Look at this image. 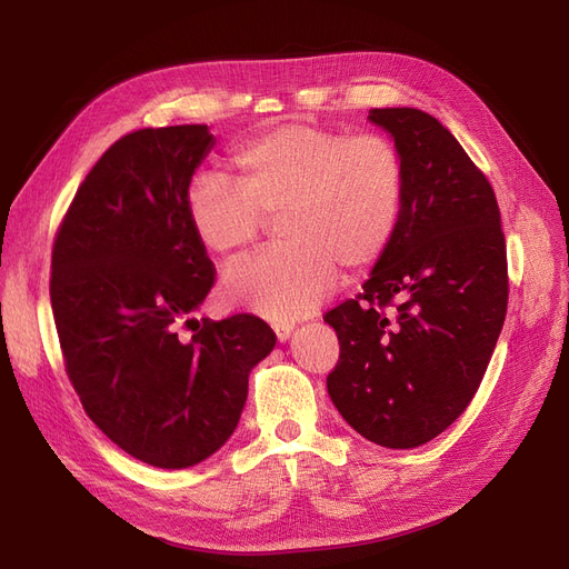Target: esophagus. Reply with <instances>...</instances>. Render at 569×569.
I'll use <instances>...</instances> for the list:
<instances>
[{"mask_svg":"<svg viewBox=\"0 0 569 569\" xmlns=\"http://www.w3.org/2000/svg\"><path fill=\"white\" fill-rule=\"evenodd\" d=\"M291 332H295V327L291 325H274V335H278L280 341H287L291 337Z\"/></svg>","mask_w":569,"mask_h":569,"instance_id":"34e87169","label":"esophagus"}]
</instances>
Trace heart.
<instances>
[{"instance_id":"heart-1","label":"heart","mask_w":569,"mask_h":569,"mask_svg":"<svg viewBox=\"0 0 569 569\" xmlns=\"http://www.w3.org/2000/svg\"><path fill=\"white\" fill-rule=\"evenodd\" d=\"M237 187L197 178L187 220L203 251L228 263L280 218L284 249L222 274L220 297L258 318L289 325L332 295L339 268L363 274L382 261L401 228L406 163L382 134L284 123L234 153Z\"/></svg>"}]
</instances>
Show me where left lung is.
<instances>
[{"label":"left lung","instance_id":"8db88e82","mask_svg":"<svg viewBox=\"0 0 569 569\" xmlns=\"http://www.w3.org/2000/svg\"><path fill=\"white\" fill-rule=\"evenodd\" d=\"M368 120L401 151L406 209L363 291L325 316L341 351L327 393L360 437L416 449L458 420L487 372L508 308L506 239L489 180L435 116Z\"/></svg>","mask_w":569,"mask_h":569}]
</instances>
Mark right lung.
<instances>
[{
    "mask_svg": "<svg viewBox=\"0 0 569 569\" xmlns=\"http://www.w3.org/2000/svg\"><path fill=\"white\" fill-rule=\"evenodd\" d=\"M209 126L137 130L84 178L51 251L68 380L90 420L153 468L213 456L242 416L249 375L274 332L256 316L192 318L213 263L187 220V189L209 157ZM182 323L192 338H180Z\"/></svg>",
    "mask_w": 569,
    "mask_h": 569,
    "instance_id": "right-lung-1",
    "label": "right lung"
}]
</instances>
